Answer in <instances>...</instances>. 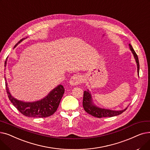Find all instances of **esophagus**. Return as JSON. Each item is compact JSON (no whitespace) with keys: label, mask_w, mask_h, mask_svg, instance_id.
Instances as JSON below:
<instances>
[{"label":"esophagus","mask_w":150,"mask_h":150,"mask_svg":"<svg viewBox=\"0 0 150 150\" xmlns=\"http://www.w3.org/2000/svg\"><path fill=\"white\" fill-rule=\"evenodd\" d=\"M83 76L81 74L74 75L73 76L71 77L69 83L71 85H76L78 84H80L83 81Z\"/></svg>","instance_id":"esophagus-1"}]
</instances>
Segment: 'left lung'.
I'll use <instances>...</instances> for the list:
<instances>
[{
  "label": "left lung",
  "mask_w": 150,
  "mask_h": 150,
  "mask_svg": "<svg viewBox=\"0 0 150 150\" xmlns=\"http://www.w3.org/2000/svg\"><path fill=\"white\" fill-rule=\"evenodd\" d=\"M129 46L131 52L134 55L135 60L136 61L137 65V73L139 74L140 67H139V62L138 56L137 54L135 53L132 46L130 44L129 45ZM82 104H83V108L85 112L90 114L91 115L97 118L112 117L114 116H117V115H120V114H122L123 112H125L127 109V108H126L122 110H112L109 109L99 108L96 105H95L93 104V103L91 95L88 90L84 91Z\"/></svg>",
  "instance_id": "8db88e82"
}]
</instances>
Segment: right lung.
Listing matches in <instances>:
<instances>
[{"instance_id": "add662e5", "label": "right lung", "mask_w": 150, "mask_h": 150, "mask_svg": "<svg viewBox=\"0 0 150 150\" xmlns=\"http://www.w3.org/2000/svg\"><path fill=\"white\" fill-rule=\"evenodd\" d=\"M24 39L25 38L21 39L18 42L14 48L16 47V46ZM6 62L7 58L5 62V67L6 65ZM5 81L6 93L8 95L10 101L23 115L28 117L46 118L53 115L57 110L61 99L65 92V89L63 85H59L50 92L45 98L41 100L32 103L24 102L18 100L11 96L7 86L5 76Z\"/></svg>"}]
</instances>
